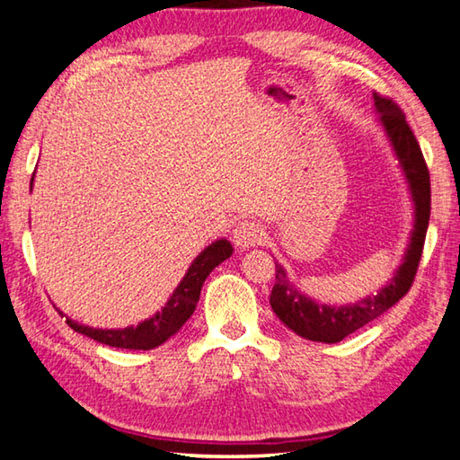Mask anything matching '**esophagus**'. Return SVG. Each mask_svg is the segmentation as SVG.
<instances>
[{"instance_id":"obj_1","label":"esophagus","mask_w":460,"mask_h":460,"mask_svg":"<svg viewBox=\"0 0 460 460\" xmlns=\"http://www.w3.org/2000/svg\"><path fill=\"white\" fill-rule=\"evenodd\" d=\"M266 233H263V227L255 221H241L235 229H233V243L241 249L260 245L261 239Z\"/></svg>"}]
</instances>
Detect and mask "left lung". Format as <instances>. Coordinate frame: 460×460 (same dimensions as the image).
Wrapping results in <instances>:
<instances>
[{
    "label": "left lung",
    "instance_id": "1",
    "mask_svg": "<svg viewBox=\"0 0 460 460\" xmlns=\"http://www.w3.org/2000/svg\"><path fill=\"white\" fill-rule=\"evenodd\" d=\"M373 99H376L377 113L381 115V121H384V128L389 139H392L394 150L398 154L410 182V190L416 205L414 231H411L406 260L400 266L398 274L392 278V282L377 296H371V298L349 306L334 308L306 298L288 279L284 268L276 263V284L271 288L270 305L288 329L308 341L339 342L351 332L359 331L361 326L376 321L377 316L384 314L385 310L392 308L395 302H400L408 294L411 284H414L418 263L422 260L428 221H430V172H428L422 150H420L414 131L408 126L402 107L394 99L379 95V93H373Z\"/></svg>",
    "mask_w": 460,
    "mask_h": 460
}]
</instances>
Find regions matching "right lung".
<instances>
[{
	"label": "right lung",
	"mask_w": 460,
	"mask_h": 460,
	"mask_svg": "<svg viewBox=\"0 0 460 460\" xmlns=\"http://www.w3.org/2000/svg\"><path fill=\"white\" fill-rule=\"evenodd\" d=\"M34 181V176H32ZM233 253V247L227 239L215 241L213 245H208L197 260L192 261V266L186 271V276L174 294L170 296L166 306L162 308V313H155L152 318L139 323L137 326H129V329L121 331H103V329H91L66 318V324L73 331L91 337L93 341L103 342L109 347L118 349H136V351H150L162 342H166L172 334L181 331V326L189 321L190 314L197 308V302L200 298V288L205 284L207 276L225 261ZM62 314V313H60ZM65 316V314H62Z\"/></svg>",
	"instance_id": "right-lung-1"
}]
</instances>
